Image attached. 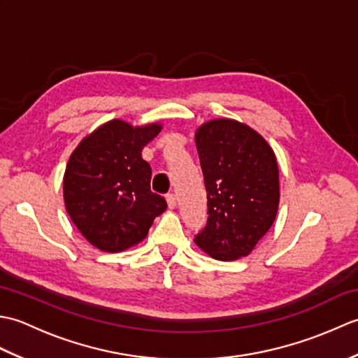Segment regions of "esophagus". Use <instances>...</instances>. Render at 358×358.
Instances as JSON below:
<instances>
[{
	"instance_id": "obj_1",
	"label": "esophagus",
	"mask_w": 358,
	"mask_h": 358,
	"mask_svg": "<svg viewBox=\"0 0 358 358\" xmlns=\"http://www.w3.org/2000/svg\"><path fill=\"white\" fill-rule=\"evenodd\" d=\"M166 201H167V206H169V209L177 208V196H175L173 194L166 195Z\"/></svg>"
}]
</instances>
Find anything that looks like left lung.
Here are the masks:
<instances>
[{
	"label": "left lung",
	"mask_w": 358,
	"mask_h": 358,
	"mask_svg": "<svg viewBox=\"0 0 358 358\" xmlns=\"http://www.w3.org/2000/svg\"><path fill=\"white\" fill-rule=\"evenodd\" d=\"M195 144L208 195V223L195 245L222 262L252 252L271 229L280 203L278 164L269 143L231 118L206 121Z\"/></svg>",
	"instance_id": "1"
}]
</instances>
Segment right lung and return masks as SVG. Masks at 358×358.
I'll return each mask as SVG.
<instances>
[{"mask_svg": "<svg viewBox=\"0 0 358 358\" xmlns=\"http://www.w3.org/2000/svg\"><path fill=\"white\" fill-rule=\"evenodd\" d=\"M162 129V123L110 120L69 157L63 178L66 210L83 237L103 252L138 245L167 208L163 196L150 191L152 169L141 157Z\"/></svg>", "mask_w": 358, "mask_h": 358, "instance_id": "obj_1", "label": "right lung"}]
</instances>
